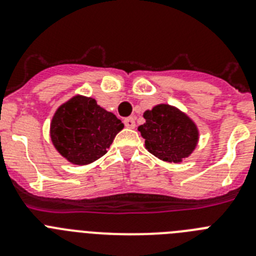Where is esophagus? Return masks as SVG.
Instances as JSON below:
<instances>
[{
  "label": "esophagus",
  "instance_id": "obj_1",
  "mask_svg": "<svg viewBox=\"0 0 256 256\" xmlns=\"http://www.w3.org/2000/svg\"><path fill=\"white\" fill-rule=\"evenodd\" d=\"M124 126H126V128H134L136 126L134 118L130 116V118H126V119H124Z\"/></svg>",
  "mask_w": 256,
  "mask_h": 256
}]
</instances>
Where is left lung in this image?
I'll return each mask as SVG.
<instances>
[{"label":"left lung","instance_id":"obj_1","mask_svg":"<svg viewBox=\"0 0 256 256\" xmlns=\"http://www.w3.org/2000/svg\"><path fill=\"white\" fill-rule=\"evenodd\" d=\"M144 123L138 126L144 148L158 159L182 162L195 151L200 138L196 123L178 108L168 104L155 105L144 112Z\"/></svg>","mask_w":256,"mask_h":256}]
</instances>
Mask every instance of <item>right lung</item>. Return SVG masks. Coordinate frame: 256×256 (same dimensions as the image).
Returning a JSON list of instances; mask_svg holds the SVG:
<instances>
[{
	"label": "right lung",
	"mask_w": 256,
	"mask_h": 256,
	"mask_svg": "<svg viewBox=\"0 0 256 256\" xmlns=\"http://www.w3.org/2000/svg\"><path fill=\"white\" fill-rule=\"evenodd\" d=\"M124 128L112 112L92 97L76 94L56 108L50 124L54 148L74 165H87L108 152Z\"/></svg>",
	"instance_id": "1"
}]
</instances>
